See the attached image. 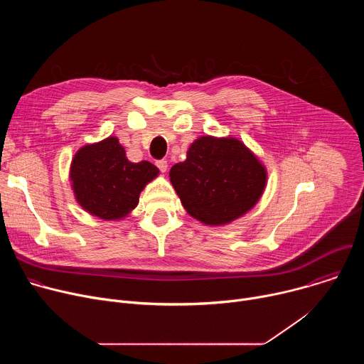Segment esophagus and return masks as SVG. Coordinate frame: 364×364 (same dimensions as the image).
I'll return each mask as SVG.
<instances>
[{"instance_id": "34e87169", "label": "esophagus", "mask_w": 364, "mask_h": 364, "mask_svg": "<svg viewBox=\"0 0 364 364\" xmlns=\"http://www.w3.org/2000/svg\"><path fill=\"white\" fill-rule=\"evenodd\" d=\"M155 164H157V167L160 168V171H161V173H166V171H167V168H168V163H167L166 160H160V161H157Z\"/></svg>"}]
</instances>
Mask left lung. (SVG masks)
Instances as JSON below:
<instances>
[{
  "mask_svg": "<svg viewBox=\"0 0 364 364\" xmlns=\"http://www.w3.org/2000/svg\"><path fill=\"white\" fill-rule=\"evenodd\" d=\"M268 173L256 155L233 136L197 138L187 159L170 170V181L187 213L209 225H228L262 197Z\"/></svg>",
  "mask_w": 364,
  "mask_h": 364,
  "instance_id": "8db88e82",
  "label": "left lung"
}]
</instances>
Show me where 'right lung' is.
Masks as SVG:
<instances>
[{
  "label": "right lung",
  "instance_id": "1",
  "mask_svg": "<svg viewBox=\"0 0 364 364\" xmlns=\"http://www.w3.org/2000/svg\"><path fill=\"white\" fill-rule=\"evenodd\" d=\"M160 174L148 161L131 163L117 136L77 149L70 164V184L82 209L103 220L127 218L145 186Z\"/></svg>",
  "mask_w": 364,
  "mask_h": 364
}]
</instances>
